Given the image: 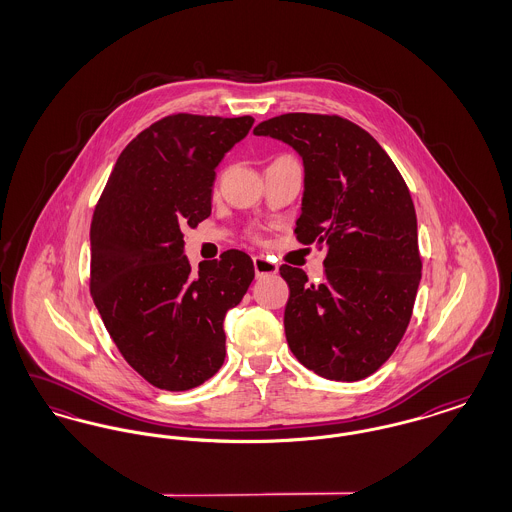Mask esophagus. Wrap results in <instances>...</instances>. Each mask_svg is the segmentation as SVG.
<instances>
[{"label":"esophagus","instance_id":"34e87169","mask_svg":"<svg viewBox=\"0 0 512 512\" xmlns=\"http://www.w3.org/2000/svg\"><path fill=\"white\" fill-rule=\"evenodd\" d=\"M253 267H255L257 278H263V276H270V274L278 272V265L268 261L267 257H263V255L253 257Z\"/></svg>","mask_w":512,"mask_h":512}]
</instances>
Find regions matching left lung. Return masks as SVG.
Segmentation results:
<instances>
[{
    "mask_svg": "<svg viewBox=\"0 0 512 512\" xmlns=\"http://www.w3.org/2000/svg\"><path fill=\"white\" fill-rule=\"evenodd\" d=\"M303 159L305 192L295 236L326 247L324 278L282 265L293 355L318 376L357 382L384 365L413 315L422 261L416 213L390 155L338 115L288 113L255 126Z\"/></svg>",
    "mask_w": 512,
    "mask_h": 512,
    "instance_id": "8db88e82",
    "label": "left lung"
}]
</instances>
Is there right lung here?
I'll use <instances>...</instances> for the list:
<instances>
[{
	"label": "right lung",
	"mask_w": 512,
	"mask_h": 512,
	"mask_svg": "<svg viewBox=\"0 0 512 512\" xmlns=\"http://www.w3.org/2000/svg\"><path fill=\"white\" fill-rule=\"evenodd\" d=\"M253 122L188 113L153 122L124 147L96 205L90 292L126 363L159 390H192L219 372L224 317L255 278L238 249L194 270L182 234L211 215L215 169Z\"/></svg>",
	"instance_id": "1"
}]
</instances>
